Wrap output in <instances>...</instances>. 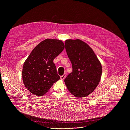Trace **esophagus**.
Masks as SVG:
<instances>
[{"mask_svg":"<svg viewBox=\"0 0 130 130\" xmlns=\"http://www.w3.org/2000/svg\"><path fill=\"white\" fill-rule=\"evenodd\" d=\"M66 75H67V74H66V73H65L63 75H61V76H60V79H61V80H63L64 79L65 77H66Z\"/></svg>","mask_w":130,"mask_h":130,"instance_id":"esophagus-1","label":"esophagus"}]
</instances>
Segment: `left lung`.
Wrapping results in <instances>:
<instances>
[{
    "label": "left lung",
    "mask_w": 130,
    "mask_h": 130,
    "mask_svg": "<svg viewBox=\"0 0 130 130\" xmlns=\"http://www.w3.org/2000/svg\"><path fill=\"white\" fill-rule=\"evenodd\" d=\"M65 49L72 65V72L64 80L67 88L76 97H87L100 82L101 63L92 49L79 39L66 40Z\"/></svg>",
    "instance_id": "left-lung-1"
}]
</instances>
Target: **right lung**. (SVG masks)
Instances as JSON below:
<instances>
[{"instance_id": "add662e5", "label": "right lung", "mask_w": 130, "mask_h": 130, "mask_svg": "<svg viewBox=\"0 0 130 130\" xmlns=\"http://www.w3.org/2000/svg\"><path fill=\"white\" fill-rule=\"evenodd\" d=\"M64 47L61 41L47 39L33 49L22 70L24 84L31 93L42 96L59 80L53 60Z\"/></svg>"}]
</instances>
